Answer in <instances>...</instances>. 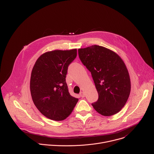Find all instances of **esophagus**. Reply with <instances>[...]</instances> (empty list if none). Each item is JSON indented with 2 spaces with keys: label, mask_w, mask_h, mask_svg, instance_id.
<instances>
[{
  "label": "esophagus",
  "mask_w": 154,
  "mask_h": 154,
  "mask_svg": "<svg viewBox=\"0 0 154 154\" xmlns=\"http://www.w3.org/2000/svg\"><path fill=\"white\" fill-rule=\"evenodd\" d=\"M80 97H85V93H84V92L81 91V92L80 93Z\"/></svg>",
  "instance_id": "esophagus-1"
}]
</instances>
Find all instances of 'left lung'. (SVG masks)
Instances as JSON below:
<instances>
[{"label":"left lung","instance_id":"8db88e82","mask_svg":"<svg viewBox=\"0 0 154 154\" xmlns=\"http://www.w3.org/2000/svg\"><path fill=\"white\" fill-rule=\"evenodd\" d=\"M79 56L91 74L99 94L92 103L95 110L105 116L118 113L130 93V80L126 66L113 51L94 45L79 49Z\"/></svg>","mask_w":154,"mask_h":154}]
</instances>
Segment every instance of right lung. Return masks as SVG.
<instances>
[{
	"label": "right lung",
	"instance_id": "1",
	"mask_svg": "<svg viewBox=\"0 0 154 154\" xmlns=\"http://www.w3.org/2000/svg\"><path fill=\"white\" fill-rule=\"evenodd\" d=\"M76 57V49L48 52L38 58L33 68L30 84L32 100L41 113L50 119L67 118L79 100L70 95L66 82L69 65Z\"/></svg>",
	"mask_w": 154,
	"mask_h": 154
}]
</instances>
